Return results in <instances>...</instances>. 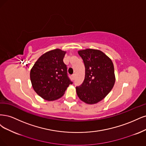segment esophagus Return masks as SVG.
Here are the masks:
<instances>
[{
  "instance_id": "obj_1",
  "label": "esophagus",
  "mask_w": 146,
  "mask_h": 146,
  "mask_svg": "<svg viewBox=\"0 0 146 146\" xmlns=\"http://www.w3.org/2000/svg\"><path fill=\"white\" fill-rule=\"evenodd\" d=\"M72 76V79H73V80H74V79H75V74H73Z\"/></svg>"
}]
</instances>
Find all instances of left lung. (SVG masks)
<instances>
[{"mask_svg":"<svg viewBox=\"0 0 146 146\" xmlns=\"http://www.w3.org/2000/svg\"><path fill=\"white\" fill-rule=\"evenodd\" d=\"M78 54L85 65V79L77 86L80 100L89 104H96L110 93L115 82L114 66L111 60L100 50L86 49Z\"/></svg>","mask_w":146,"mask_h":146,"instance_id":"obj_1","label":"left lung"}]
</instances>
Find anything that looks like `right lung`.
Listing matches in <instances>:
<instances>
[{
    "label": "right lung",
    "instance_id": "1",
    "mask_svg": "<svg viewBox=\"0 0 146 146\" xmlns=\"http://www.w3.org/2000/svg\"><path fill=\"white\" fill-rule=\"evenodd\" d=\"M65 51L55 49L37 59L30 72L33 88L43 99L54 101L62 97L73 82L67 73L63 59Z\"/></svg>",
    "mask_w": 146,
    "mask_h": 146
}]
</instances>
